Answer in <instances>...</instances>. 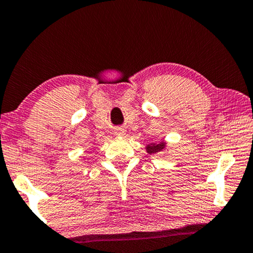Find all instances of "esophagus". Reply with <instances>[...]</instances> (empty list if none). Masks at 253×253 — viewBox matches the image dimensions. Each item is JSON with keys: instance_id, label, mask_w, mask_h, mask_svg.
<instances>
[{"instance_id": "esophagus-1", "label": "esophagus", "mask_w": 253, "mask_h": 253, "mask_svg": "<svg viewBox=\"0 0 253 253\" xmlns=\"http://www.w3.org/2000/svg\"><path fill=\"white\" fill-rule=\"evenodd\" d=\"M114 133H116L117 135H123V134L125 133V130L123 128H117L116 130H114Z\"/></svg>"}]
</instances>
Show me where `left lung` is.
Returning <instances> with one entry per match:
<instances>
[{
  "mask_svg": "<svg viewBox=\"0 0 253 253\" xmlns=\"http://www.w3.org/2000/svg\"><path fill=\"white\" fill-rule=\"evenodd\" d=\"M166 143L164 141L159 142V143H150V145H147V152L149 154H158V153L162 152L165 149Z\"/></svg>",
  "mask_w": 253,
  "mask_h": 253,
  "instance_id": "obj_1",
  "label": "left lung"
}]
</instances>
